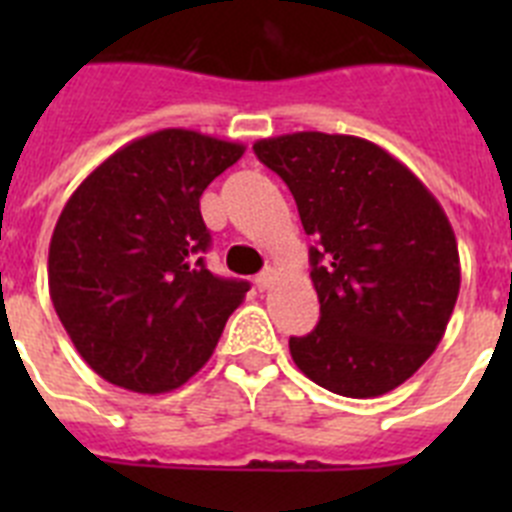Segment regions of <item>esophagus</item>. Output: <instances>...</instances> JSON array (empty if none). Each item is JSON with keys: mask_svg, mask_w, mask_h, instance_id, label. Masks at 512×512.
Instances as JSON below:
<instances>
[{"mask_svg": "<svg viewBox=\"0 0 512 512\" xmlns=\"http://www.w3.org/2000/svg\"><path fill=\"white\" fill-rule=\"evenodd\" d=\"M271 284H274V271H271V269L261 271L259 277H256V287H259L261 292H264V289H269Z\"/></svg>", "mask_w": 512, "mask_h": 512, "instance_id": "esophagus-1", "label": "esophagus"}]
</instances>
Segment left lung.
I'll return each instance as SVG.
<instances>
[{
  "instance_id": "obj_1",
  "label": "left lung",
  "mask_w": 512,
  "mask_h": 512,
  "mask_svg": "<svg viewBox=\"0 0 512 512\" xmlns=\"http://www.w3.org/2000/svg\"><path fill=\"white\" fill-rule=\"evenodd\" d=\"M315 238L312 333L289 338L297 369L343 397H379L441 343L461 266L449 217L418 176L377 143L318 130L253 143Z\"/></svg>"
}]
</instances>
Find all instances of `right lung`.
<instances>
[{"label": "right lung", "instance_id": "obj_1", "mask_svg": "<svg viewBox=\"0 0 512 512\" xmlns=\"http://www.w3.org/2000/svg\"><path fill=\"white\" fill-rule=\"evenodd\" d=\"M246 146L166 128L143 135L76 187L53 228L48 289L81 359L122 390L161 395L200 372L248 282L200 253V197Z\"/></svg>", "mask_w": 512, "mask_h": 512}]
</instances>
